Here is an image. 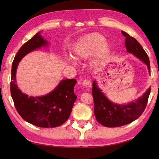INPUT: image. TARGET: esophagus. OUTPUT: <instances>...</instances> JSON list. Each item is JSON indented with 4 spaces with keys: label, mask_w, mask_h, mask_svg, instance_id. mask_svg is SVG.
Returning a JSON list of instances; mask_svg holds the SVG:
<instances>
[{
    "label": "esophagus",
    "mask_w": 159,
    "mask_h": 159,
    "mask_svg": "<svg viewBox=\"0 0 159 159\" xmlns=\"http://www.w3.org/2000/svg\"><path fill=\"white\" fill-rule=\"evenodd\" d=\"M83 85L84 86H85L86 87H90L91 86H92V82H91V80L89 79H85L83 80Z\"/></svg>",
    "instance_id": "1"
}]
</instances>
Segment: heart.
Returning a JSON list of instances; mask_svg holds the SVG:
<instances>
[{
  "mask_svg": "<svg viewBox=\"0 0 159 159\" xmlns=\"http://www.w3.org/2000/svg\"><path fill=\"white\" fill-rule=\"evenodd\" d=\"M109 50V44L104 37L99 33H92L82 39L74 51V57L76 59H85L96 51L98 58L101 59Z\"/></svg>",
  "mask_w": 159,
  "mask_h": 159,
  "instance_id": "heart-1",
  "label": "heart"
}]
</instances>
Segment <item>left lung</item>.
I'll return each instance as SVG.
<instances>
[{"label": "left lung", "instance_id": "obj_1", "mask_svg": "<svg viewBox=\"0 0 159 159\" xmlns=\"http://www.w3.org/2000/svg\"><path fill=\"white\" fill-rule=\"evenodd\" d=\"M126 38L125 45L128 52L133 54L146 64L150 72L149 57L140 43L133 37L121 31ZM150 93V88L135 102L126 105L114 104L108 100L97 87L96 81L92 84V96L94 102V114L96 120L106 127H118L131 123L139 118L146 109Z\"/></svg>", "mask_w": 159, "mask_h": 159}]
</instances>
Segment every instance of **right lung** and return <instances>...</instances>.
I'll return each instance as SVG.
<instances>
[{
    "label": "right lung",
    "instance_id": "right-lung-1",
    "mask_svg": "<svg viewBox=\"0 0 159 159\" xmlns=\"http://www.w3.org/2000/svg\"><path fill=\"white\" fill-rule=\"evenodd\" d=\"M46 43L38 33L19 49L12 63L10 88L16 109L24 120L38 127L55 128L63 124L70 117L77 98L74 92L76 80H63L52 92L40 97H29L22 93L16 80L20 61L26 54Z\"/></svg>",
    "mask_w": 159,
    "mask_h": 159
}]
</instances>
